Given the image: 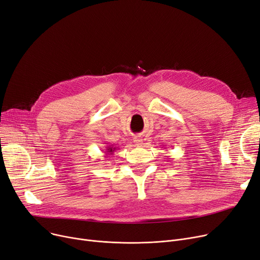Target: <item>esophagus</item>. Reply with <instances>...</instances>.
<instances>
[{
  "instance_id": "34e87169",
  "label": "esophagus",
  "mask_w": 260,
  "mask_h": 260,
  "mask_svg": "<svg viewBox=\"0 0 260 260\" xmlns=\"http://www.w3.org/2000/svg\"><path fill=\"white\" fill-rule=\"evenodd\" d=\"M134 143H135V145H137V146H142L143 140L140 137H135L134 138Z\"/></svg>"
}]
</instances>
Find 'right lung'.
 <instances>
[{
	"label": "right lung",
	"mask_w": 260,
	"mask_h": 260,
	"mask_svg": "<svg viewBox=\"0 0 260 260\" xmlns=\"http://www.w3.org/2000/svg\"><path fill=\"white\" fill-rule=\"evenodd\" d=\"M105 148L106 149H105V152H104V155H105L104 157H107V156L113 155L114 152H116L119 147L114 146V145H107V147H105Z\"/></svg>",
	"instance_id": "obj_1"
}]
</instances>
